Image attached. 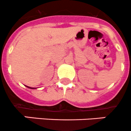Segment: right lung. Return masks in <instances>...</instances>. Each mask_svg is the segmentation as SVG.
Returning <instances> with one entry per match:
<instances>
[{"label": "right lung", "mask_w": 131, "mask_h": 131, "mask_svg": "<svg viewBox=\"0 0 131 131\" xmlns=\"http://www.w3.org/2000/svg\"><path fill=\"white\" fill-rule=\"evenodd\" d=\"M27 86V88H29V89H36V88H32V87H30V86Z\"/></svg>", "instance_id": "right-lung-1"}]
</instances>
